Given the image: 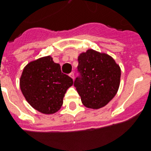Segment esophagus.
I'll use <instances>...</instances> for the list:
<instances>
[{
	"mask_svg": "<svg viewBox=\"0 0 151 151\" xmlns=\"http://www.w3.org/2000/svg\"><path fill=\"white\" fill-rule=\"evenodd\" d=\"M69 75V77L71 78H73V79L74 78V73H73V72L70 73Z\"/></svg>",
	"mask_w": 151,
	"mask_h": 151,
	"instance_id": "34e87169",
	"label": "esophagus"
}]
</instances>
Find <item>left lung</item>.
<instances>
[{"instance_id":"left-lung-1","label":"left lung","mask_w":151,"mask_h":151,"mask_svg":"<svg viewBox=\"0 0 151 151\" xmlns=\"http://www.w3.org/2000/svg\"><path fill=\"white\" fill-rule=\"evenodd\" d=\"M78 60V69L82 76L76 79L74 86L82 104L91 109L104 107L118 91L120 65L108 54L94 49L80 53Z\"/></svg>"}]
</instances>
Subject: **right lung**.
Returning <instances> with one entry per match:
<instances>
[{
	"mask_svg": "<svg viewBox=\"0 0 151 151\" xmlns=\"http://www.w3.org/2000/svg\"><path fill=\"white\" fill-rule=\"evenodd\" d=\"M73 84V79L61 73L60 65L54 62L51 56L28 63L19 81L21 91L28 104L47 115L59 111L66 91Z\"/></svg>",
	"mask_w": 151,
	"mask_h": 151,
	"instance_id": "1",
	"label": "right lung"
}]
</instances>
